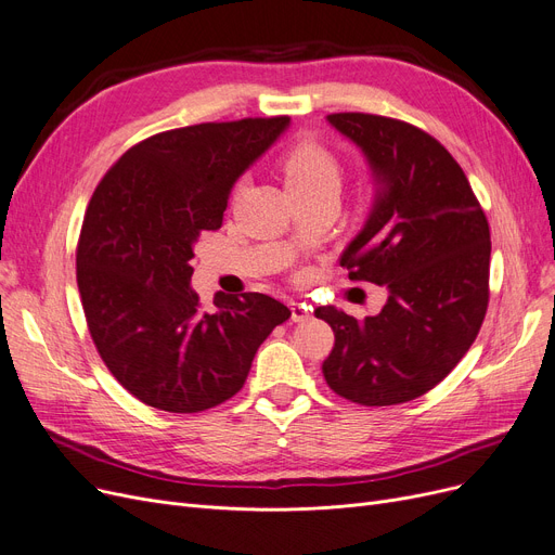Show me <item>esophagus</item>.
I'll return each instance as SVG.
<instances>
[{
  "label": "esophagus",
  "mask_w": 555,
  "mask_h": 555,
  "mask_svg": "<svg viewBox=\"0 0 555 555\" xmlns=\"http://www.w3.org/2000/svg\"><path fill=\"white\" fill-rule=\"evenodd\" d=\"M309 317H312V307H307L305 302H292V321L294 323H305Z\"/></svg>",
  "instance_id": "1"
}]
</instances>
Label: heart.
<instances>
[{"label": "heart", "mask_w": 555, "mask_h": 555, "mask_svg": "<svg viewBox=\"0 0 555 555\" xmlns=\"http://www.w3.org/2000/svg\"><path fill=\"white\" fill-rule=\"evenodd\" d=\"M282 175L286 191L294 195L339 191L341 186V166L335 154L314 141H298L284 152Z\"/></svg>", "instance_id": "b5f03b06"}]
</instances>
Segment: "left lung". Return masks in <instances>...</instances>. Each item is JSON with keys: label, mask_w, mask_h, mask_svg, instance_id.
Segmentation results:
<instances>
[{"label": "left lung", "mask_w": 555, "mask_h": 555, "mask_svg": "<svg viewBox=\"0 0 555 555\" xmlns=\"http://www.w3.org/2000/svg\"><path fill=\"white\" fill-rule=\"evenodd\" d=\"M327 122L362 150L375 180L371 214L339 263L389 298L364 321L332 305L314 309L335 332L323 375L352 403H408L476 341L490 302V225L467 175L424 129L373 114Z\"/></svg>", "instance_id": "8db88e82"}]
</instances>
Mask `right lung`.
Listing matches in <instances>:
<instances>
[{
    "label": "right lung",
    "mask_w": 555,
    "mask_h": 555,
    "mask_svg": "<svg viewBox=\"0 0 555 555\" xmlns=\"http://www.w3.org/2000/svg\"><path fill=\"white\" fill-rule=\"evenodd\" d=\"M286 125L289 116L162 131L129 147L88 203L77 243L88 332L141 403L177 414L225 403L292 317L263 294L228 296L205 312L189 263L197 236L223 225L234 182Z\"/></svg>",
    "instance_id": "add662e5"
}]
</instances>
